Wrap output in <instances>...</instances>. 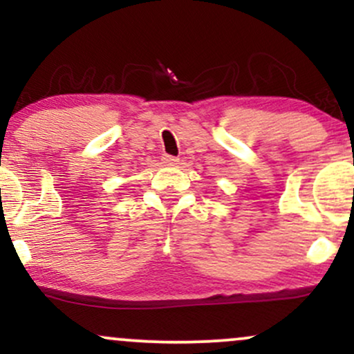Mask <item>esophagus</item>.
<instances>
[{"instance_id":"34e87169","label":"esophagus","mask_w":354,"mask_h":354,"mask_svg":"<svg viewBox=\"0 0 354 354\" xmlns=\"http://www.w3.org/2000/svg\"><path fill=\"white\" fill-rule=\"evenodd\" d=\"M162 160L165 165H168V167H174V165L180 162V158H176V156H171V155H165Z\"/></svg>"}]
</instances>
